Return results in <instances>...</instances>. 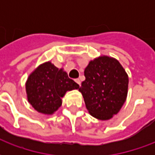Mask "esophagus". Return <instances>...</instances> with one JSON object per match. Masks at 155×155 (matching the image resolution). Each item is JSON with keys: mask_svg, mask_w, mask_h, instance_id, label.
I'll use <instances>...</instances> for the list:
<instances>
[{"mask_svg": "<svg viewBox=\"0 0 155 155\" xmlns=\"http://www.w3.org/2000/svg\"><path fill=\"white\" fill-rule=\"evenodd\" d=\"M74 81L76 82V84H78L79 85H81V81H80L79 79H75V80H74Z\"/></svg>", "mask_w": 155, "mask_h": 155, "instance_id": "obj_1", "label": "esophagus"}]
</instances>
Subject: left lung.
<instances>
[{
	"label": "left lung",
	"mask_w": 155,
	"mask_h": 155,
	"mask_svg": "<svg viewBox=\"0 0 155 155\" xmlns=\"http://www.w3.org/2000/svg\"><path fill=\"white\" fill-rule=\"evenodd\" d=\"M79 91L89 113L101 120L116 114L126 101L129 77L116 59L106 55L90 61Z\"/></svg>",
	"instance_id": "left-lung-1"
}]
</instances>
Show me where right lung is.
Listing matches in <instances>:
<instances>
[{
  "label": "right lung",
  "instance_id": "add662e5",
  "mask_svg": "<svg viewBox=\"0 0 155 155\" xmlns=\"http://www.w3.org/2000/svg\"><path fill=\"white\" fill-rule=\"evenodd\" d=\"M79 87L63 69L59 70L51 61L39 65L25 83L28 102L35 110L45 114H54L61 107V98L65 93Z\"/></svg>",
  "mask_w": 155,
  "mask_h": 155
}]
</instances>
